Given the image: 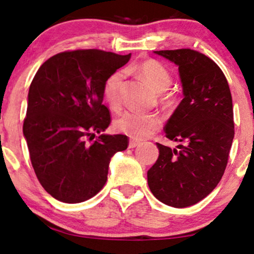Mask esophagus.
<instances>
[{
	"label": "esophagus",
	"mask_w": 254,
	"mask_h": 254,
	"mask_svg": "<svg viewBox=\"0 0 254 254\" xmlns=\"http://www.w3.org/2000/svg\"><path fill=\"white\" fill-rule=\"evenodd\" d=\"M137 145H140V142H136V141H130L129 144H128V148L129 149H133L135 147H137Z\"/></svg>",
	"instance_id": "34e87169"
}]
</instances>
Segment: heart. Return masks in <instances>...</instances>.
<instances>
[{"label": "heart", "instance_id": "heart-1", "mask_svg": "<svg viewBox=\"0 0 254 254\" xmlns=\"http://www.w3.org/2000/svg\"><path fill=\"white\" fill-rule=\"evenodd\" d=\"M127 72H133L144 79L156 92H164L171 84V75L164 64L156 60H144L126 69ZM123 72L116 71L110 75L104 83L103 93L105 100L114 110L121 105V83ZM162 126V121L155 114H144L127 111L118 118L116 128L134 140H145L156 133Z\"/></svg>", "mask_w": 254, "mask_h": 254}]
</instances>
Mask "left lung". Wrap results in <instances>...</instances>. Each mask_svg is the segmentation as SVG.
<instances>
[{"mask_svg": "<svg viewBox=\"0 0 254 254\" xmlns=\"http://www.w3.org/2000/svg\"><path fill=\"white\" fill-rule=\"evenodd\" d=\"M154 53L178 67L184 98L164 130L183 144L156 143L159 156L147 173L148 185L161 202L185 208L204 199L227 168L235 136L231 92L223 71L204 54L189 48Z\"/></svg>", "mask_w": 254, "mask_h": 254, "instance_id": "1", "label": "left lung"}]
</instances>
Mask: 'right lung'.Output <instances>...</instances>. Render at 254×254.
I'll use <instances>...</instances> for the list:
<instances>
[{"label":"right lung","instance_id":"add662e5","mask_svg":"<svg viewBox=\"0 0 254 254\" xmlns=\"http://www.w3.org/2000/svg\"><path fill=\"white\" fill-rule=\"evenodd\" d=\"M129 59L77 50L54 55L38 69L23 134L37 178L54 199L78 203L95 196L105 185L112 156L127 149L126 135L102 134L111 123L103 88Z\"/></svg>","mask_w":254,"mask_h":254}]
</instances>
